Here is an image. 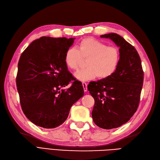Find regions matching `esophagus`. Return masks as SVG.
Returning a JSON list of instances; mask_svg holds the SVG:
<instances>
[{
    "label": "esophagus",
    "mask_w": 160,
    "mask_h": 160,
    "mask_svg": "<svg viewBox=\"0 0 160 160\" xmlns=\"http://www.w3.org/2000/svg\"><path fill=\"white\" fill-rule=\"evenodd\" d=\"M82 86H83V88L84 92L87 91V84L86 82H82Z\"/></svg>",
    "instance_id": "34e87169"
}]
</instances>
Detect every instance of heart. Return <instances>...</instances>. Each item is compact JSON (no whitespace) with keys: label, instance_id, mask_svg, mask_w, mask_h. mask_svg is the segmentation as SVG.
Listing matches in <instances>:
<instances>
[{"label":"heart","instance_id":"obj_1","mask_svg":"<svg viewBox=\"0 0 160 160\" xmlns=\"http://www.w3.org/2000/svg\"><path fill=\"white\" fill-rule=\"evenodd\" d=\"M65 63L72 70H78L86 60L87 68L75 73L76 78L80 81L91 80L97 76L104 79L115 72L120 61V51L113 46L95 38H88L81 40L78 48L67 50Z\"/></svg>","mask_w":160,"mask_h":160}]
</instances>
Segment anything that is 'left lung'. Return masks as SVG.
<instances>
[{"label": "left lung", "instance_id": "obj_1", "mask_svg": "<svg viewBox=\"0 0 160 160\" xmlns=\"http://www.w3.org/2000/svg\"><path fill=\"white\" fill-rule=\"evenodd\" d=\"M119 47L120 61L111 76L88 85L95 99L92 117L101 128H118L136 112L140 101L144 74L138 53L132 45L116 33L101 36Z\"/></svg>", "mask_w": 160, "mask_h": 160}]
</instances>
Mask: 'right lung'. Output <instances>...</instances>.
Masks as SVG:
<instances>
[{
	"label": "right lung",
	"mask_w": 160,
	"mask_h": 160,
	"mask_svg": "<svg viewBox=\"0 0 160 160\" xmlns=\"http://www.w3.org/2000/svg\"><path fill=\"white\" fill-rule=\"evenodd\" d=\"M75 38L42 36L35 40L20 57L16 84L25 116L44 128H54L66 120L73 103L84 95L80 81L63 89L73 76L64 57Z\"/></svg>",
	"instance_id": "right-lung-1"
}]
</instances>
